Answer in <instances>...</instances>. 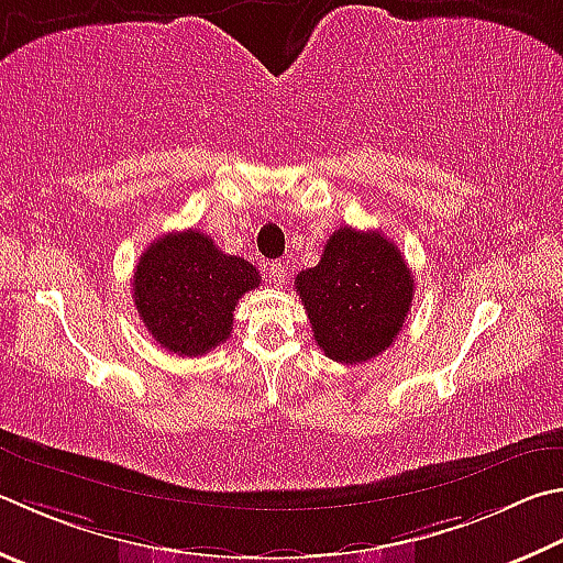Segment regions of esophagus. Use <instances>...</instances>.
<instances>
[{
    "mask_svg": "<svg viewBox=\"0 0 563 563\" xmlns=\"http://www.w3.org/2000/svg\"><path fill=\"white\" fill-rule=\"evenodd\" d=\"M285 278H288V273H285V265L283 263H271L268 265V280L275 288H283Z\"/></svg>",
    "mask_w": 563,
    "mask_h": 563,
    "instance_id": "1",
    "label": "esophagus"
}]
</instances>
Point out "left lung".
Instances as JSON below:
<instances>
[{
    "label": "left lung",
    "mask_w": 563,
    "mask_h": 563,
    "mask_svg": "<svg viewBox=\"0 0 563 563\" xmlns=\"http://www.w3.org/2000/svg\"><path fill=\"white\" fill-rule=\"evenodd\" d=\"M314 342L334 362L379 356L401 332L413 300V275L379 231H334L314 268L295 278Z\"/></svg>",
    "instance_id": "left-lung-1"
}]
</instances>
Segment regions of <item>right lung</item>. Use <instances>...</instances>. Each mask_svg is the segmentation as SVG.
Instances as JSON below:
<instances>
[{"label": "right lung", "mask_w": 563, "mask_h": 563, "mask_svg": "<svg viewBox=\"0 0 563 563\" xmlns=\"http://www.w3.org/2000/svg\"><path fill=\"white\" fill-rule=\"evenodd\" d=\"M258 283L249 261L187 229L157 239L140 255L132 298L157 344L179 356H199L229 340L239 298Z\"/></svg>", "instance_id": "right-lung-1"}]
</instances>
